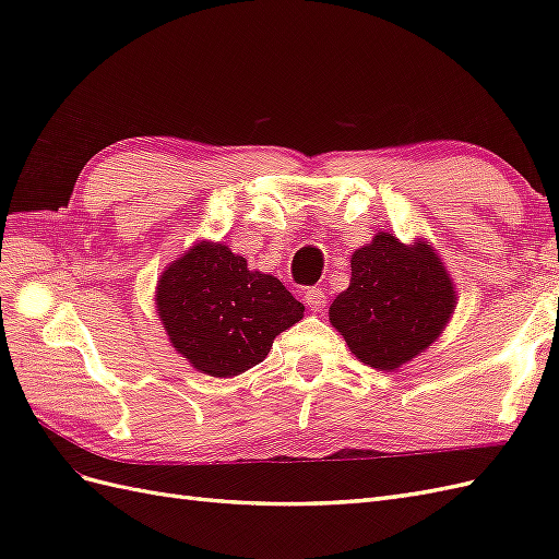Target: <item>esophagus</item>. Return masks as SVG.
<instances>
[{
    "instance_id": "esophagus-1",
    "label": "esophagus",
    "mask_w": 559,
    "mask_h": 559,
    "mask_svg": "<svg viewBox=\"0 0 559 559\" xmlns=\"http://www.w3.org/2000/svg\"><path fill=\"white\" fill-rule=\"evenodd\" d=\"M306 302H308V308H310V310L319 312L321 308L326 306V294L321 292L319 286H312V289H308V292H306Z\"/></svg>"
}]
</instances>
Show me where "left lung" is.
Wrapping results in <instances>:
<instances>
[{
    "instance_id": "8db88e82",
    "label": "left lung",
    "mask_w": 559,
    "mask_h": 559,
    "mask_svg": "<svg viewBox=\"0 0 559 559\" xmlns=\"http://www.w3.org/2000/svg\"><path fill=\"white\" fill-rule=\"evenodd\" d=\"M454 308V284L429 242L378 233L352 253L349 286L329 317L361 364L396 370L443 333Z\"/></svg>"
}]
</instances>
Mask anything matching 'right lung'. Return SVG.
Here are the masks:
<instances>
[{
  "label": "right lung",
  "instance_id": "obj_1",
  "mask_svg": "<svg viewBox=\"0 0 559 559\" xmlns=\"http://www.w3.org/2000/svg\"><path fill=\"white\" fill-rule=\"evenodd\" d=\"M156 308L173 347L200 373L233 378L261 364L306 306L222 242H198L163 270Z\"/></svg>",
  "mask_w": 559,
  "mask_h": 559
}]
</instances>
